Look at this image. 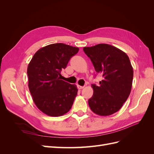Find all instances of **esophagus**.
Here are the masks:
<instances>
[{
    "instance_id": "34e87169",
    "label": "esophagus",
    "mask_w": 154,
    "mask_h": 154,
    "mask_svg": "<svg viewBox=\"0 0 154 154\" xmlns=\"http://www.w3.org/2000/svg\"><path fill=\"white\" fill-rule=\"evenodd\" d=\"M77 87H78V89H82V88H84V86H80V85H77Z\"/></svg>"
}]
</instances>
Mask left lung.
I'll return each mask as SVG.
<instances>
[{
    "mask_svg": "<svg viewBox=\"0 0 154 154\" xmlns=\"http://www.w3.org/2000/svg\"><path fill=\"white\" fill-rule=\"evenodd\" d=\"M97 73L103 78L100 85L92 84L94 91L88 103L100 116H110L122 108L131 91L134 71L127 54L106 44L83 48Z\"/></svg>",
    "mask_w": 154,
    "mask_h": 154,
    "instance_id": "obj_1",
    "label": "left lung"
}]
</instances>
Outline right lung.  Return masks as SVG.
Instances as JSON below:
<instances>
[{
	"instance_id": "right-lung-1",
	"label": "right lung",
	"mask_w": 154,
	"mask_h": 154,
	"mask_svg": "<svg viewBox=\"0 0 154 154\" xmlns=\"http://www.w3.org/2000/svg\"><path fill=\"white\" fill-rule=\"evenodd\" d=\"M79 48L62 43L36 52L27 67L28 87L35 104L43 113L58 117L69 111L77 95L76 85L61 80V71Z\"/></svg>"
}]
</instances>
